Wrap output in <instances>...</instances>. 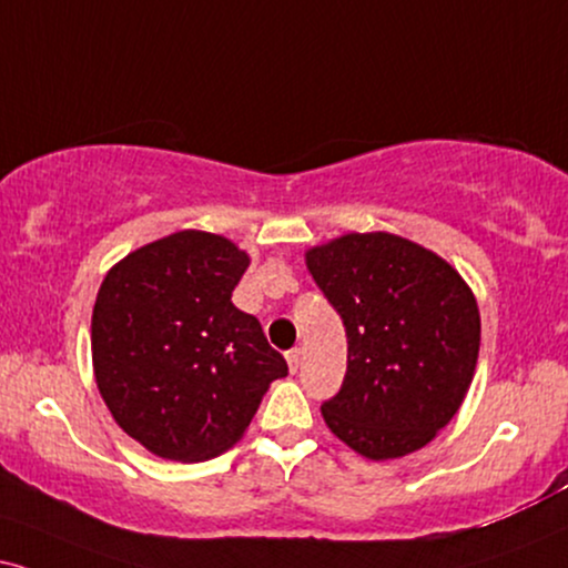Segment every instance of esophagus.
<instances>
[{
  "label": "esophagus",
  "instance_id": "esophagus-1",
  "mask_svg": "<svg viewBox=\"0 0 568 568\" xmlns=\"http://www.w3.org/2000/svg\"><path fill=\"white\" fill-rule=\"evenodd\" d=\"M285 358H288V367L293 375H296L298 367H301V348H291L288 354H285Z\"/></svg>",
  "mask_w": 568,
  "mask_h": 568
}]
</instances>
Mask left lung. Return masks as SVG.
Wrapping results in <instances>:
<instances>
[{
    "instance_id": "8db88e82",
    "label": "left lung",
    "mask_w": 568,
    "mask_h": 568,
    "mask_svg": "<svg viewBox=\"0 0 568 568\" xmlns=\"http://www.w3.org/2000/svg\"><path fill=\"white\" fill-rule=\"evenodd\" d=\"M306 267L348 337L346 377L322 404L327 427L372 462L425 448L475 377V293L448 262L393 233L341 235L308 248Z\"/></svg>"
}]
</instances>
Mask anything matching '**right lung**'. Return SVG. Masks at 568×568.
Returning <instances> with one entry per match:
<instances>
[{
	"instance_id": "add662e5",
	"label": "right lung",
	"mask_w": 568,
	"mask_h": 568,
	"mask_svg": "<svg viewBox=\"0 0 568 568\" xmlns=\"http://www.w3.org/2000/svg\"><path fill=\"white\" fill-rule=\"evenodd\" d=\"M246 267L233 241L181 231L106 272L91 317L93 375L114 422L156 456H220L272 379L288 375L260 320L231 301Z\"/></svg>"
}]
</instances>
